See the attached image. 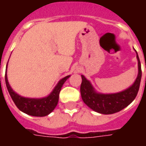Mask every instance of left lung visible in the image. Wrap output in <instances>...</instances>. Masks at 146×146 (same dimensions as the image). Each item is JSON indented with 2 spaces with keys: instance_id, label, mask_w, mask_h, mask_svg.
Listing matches in <instances>:
<instances>
[{
  "instance_id": "left-lung-1",
  "label": "left lung",
  "mask_w": 146,
  "mask_h": 146,
  "mask_svg": "<svg viewBox=\"0 0 146 146\" xmlns=\"http://www.w3.org/2000/svg\"><path fill=\"white\" fill-rule=\"evenodd\" d=\"M137 58L138 61V74L137 79L131 87L119 93L106 95L97 93L93 88L91 83L82 75L80 94L84 102L92 110L102 114H113L117 113L131 104L137 96L141 78V62L138 53Z\"/></svg>"
}]
</instances>
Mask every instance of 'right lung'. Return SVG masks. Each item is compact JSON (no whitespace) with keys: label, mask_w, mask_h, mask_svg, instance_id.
I'll return each instance as SVG.
<instances>
[{"label":"right lung","mask_w":146,"mask_h":146,"mask_svg":"<svg viewBox=\"0 0 146 146\" xmlns=\"http://www.w3.org/2000/svg\"><path fill=\"white\" fill-rule=\"evenodd\" d=\"M69 77L70 76L62 78L58 83L57 86L54 88L53 92H51L48 97L43 98H23L16 94L11 88V87L8 84L7 73L5 74V83H6V86H7L9 94L19 110L30 116H45L48 115L49 113H51L54 110V108L56 107L62 87Z\"/></svg>","instance_id":"add662e5"}]
</instances>
